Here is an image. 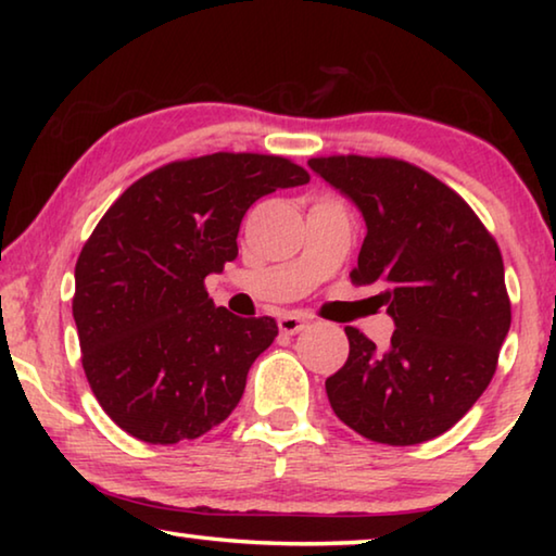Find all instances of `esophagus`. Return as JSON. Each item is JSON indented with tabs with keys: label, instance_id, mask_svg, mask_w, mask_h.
Segmentation results:
<instances>
[{
	"label": "esophagus",
	"instance_id": "1",
	"mask_svg": "<svg viewBox=\"0 0 556 556\" xmlns=\"http://www.w3.org/2000/svg\"><path fill=\"white\" fill-rule=\"evenodd\" d=\"M306 324H308L306 318H301V316H296V314H281V316H279V331H281V333H289V336L304 331Z\"/></svg>",
	"mask_w": 556,
	"mask_h": 556
}]
</instances>
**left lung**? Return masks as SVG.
Wrapping results in <instances>:
<instances>
[{"instance_id": "1", "label": "left lung", "mask_w": 556, "mask_h": 556, "mask_svg": "<svg viewBox=\"0 0 556 556\" xmlns=\"http://www.w3.org/2000/svg\"><path fill=\"white\" fill-rule=\"evenodd\" d=\"M308 166L363 213L368 235L351 281L380 289L394 321L388 351L345 328L351 353L326 380L336 417L390 446L444 434L491 384L510 331L501 248L454 188L402 159Z\"/></svg>"}]
</instances>
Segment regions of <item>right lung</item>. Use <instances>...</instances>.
Wrapping results in <instances>:
<instances>
[{
    "label": "right lung",
    "instance_id": "obj_1",
    "mask_svg": "<svg viewBox=\"0 0 556 556\" xmlns=\"http://www.w3.org/2000/svg\"><path fill=\"white\" fill-rule=\"evenodd\" d=\"M301 184L308 172L285 156L218 152L154 168L102 215L75 262L73 318L90 390L119 429L178 444L238 407L279 328L215 306L203 281L238 257L250 205Z\"/></svg>",
    "mask_w": 556,
    "mask_h": 556
}]
</instances>
